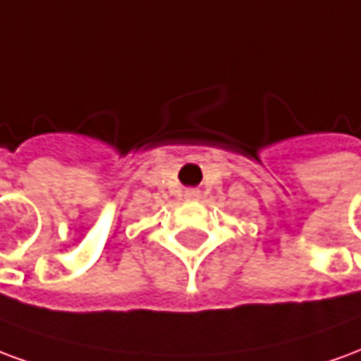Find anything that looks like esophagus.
I'll return each instance as SVG.
<instances>
[{"label": "esophagus", "instance_id": "34e87169", "mask_svg": "<svg viewBox=\"0 0 361 361\" xmlns=\"http://www.w3.org/2000/svg\"><path fill=\"white\" fill-rule=\"evenodd\" d=\"M183 197H185L188 201H199V197H201V191H199V189H185Z\"/></svg>", "mask_w": 361, "mask_h": 361}]
</instances>
